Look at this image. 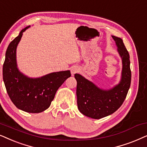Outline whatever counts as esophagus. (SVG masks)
<instances>
[{"label": "esophagus", "instance_id": "obj_1", "mask_svg": "<svg viewBox=\"0 0 147 147\" xmlns=\"http://www.w3.org/2000/svg\"><path fill=\"white\" fill-rule=\"evenodd\" d=\"M70 71H71L72 76H73V75H75V74L77 73V72H79V68H78L77 67H76V66H74V67H72L71 68Z\"/></svg>", "mask_w": 147, "mask_h": 147}]
</instances>
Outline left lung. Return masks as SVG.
<instances>
[{
	"instance_id": "obj_1",
	"label": "left lung",
	"mask_w": 147,
	"mask_h": 147,
	"mask_svg": "<svg viewBox=\"0 0 147 147\" xmlns=\"http://www.w3.org/2000/svg\"><path fill=\"white\" fill-rule=\"evenodd\" d=\"M112 38L122 60V79L118 85L110 90H102L79 74L75 75L77 81L78 109L83 115L91 118H104L120 108L130 86V55L122 39L113 36Z\"/></svg>"
}]
</instances>
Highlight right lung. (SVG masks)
<instances>
[{
    "mask_svg": "<svg viewBox=\"0 0 147 147\" xmlns=\"http://www.w3.org/2000/svg\"><path fill=\"white\" fill-rule=\"evenodd\" d=\"M29 27L22 29L8 46L3 77L8 95L17 108L29 113H40L50 107L58 88L71 74L69 70H66L31 79L19 71L16 62L17 46L23 33Z\"/></svg>",
    "mask_w": 147,
    "mask_h": 147,
    "instance_id": "add662e5",
    "label": "right lung"
}]
</instances>
